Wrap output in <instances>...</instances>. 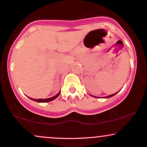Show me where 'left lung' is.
<instances>
[{"mask_svg":"<svg viewBox=\"0 0 147 147\" xmlns=\"http://www.w3.org/2000/svg\"><path fill=\"white\" fill-rule=\"evenodd\" d=\"M115 94H117V92H116V93H114V94H113V95H109V96H107V97H106V98H109V97H113V96H114L115 95Z\"/></svg>","mask_w":147,"mask_h":147,"instance_id":"8db88e82","label":"left lung"}]
</instances>
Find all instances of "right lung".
<instances>
[{"label": "right lung", "instance_id": "right-lung-1", "mask_svg": "<svg viewBox=\"0 0 147 147\" xmlns=\"http://www.w3.org/2000/svg\"><path fill=\"white\" fill-rule=\"evenodd\" d=\"M60 92H61V91H60ZM60 92H59L58 94H57V95L55 96H54V97H50V98H48V99H33V98H30V99H31L32 100L35 101V102H41V103L48 102H50V101L54 100L55 99H56L57 97H58L59 95Z\"/></svg>", "mask_w": 147, "mask_h": 147}]
</instances>
